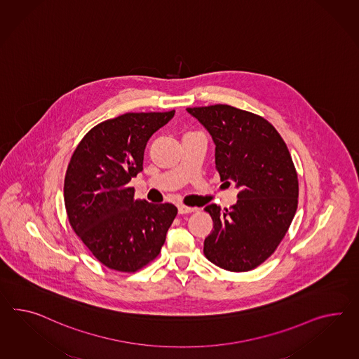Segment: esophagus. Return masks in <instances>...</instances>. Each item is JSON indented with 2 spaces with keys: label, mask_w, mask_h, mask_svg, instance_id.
Instances as JSON below:
<instances>
[{
  "label": "esophagus",
  "mask_w": 359,
  "mask_h": 359,
  "mask_svg": "<svg viewBox=\"0 0 359 359\" xmlns=\"http://www.w3.org/2000/svg\"><path fill=\"white\" fill-rule=\"evenodd\" d=\"M198 210L196 207H187V205H184V204H181V205H178V213L180 215H186V213H191V212H195Z\"/></svg>",
  "instance_id": "esophagus-1"
}]
</instances>
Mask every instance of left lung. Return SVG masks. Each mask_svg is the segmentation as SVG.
<instances>
[{
	"instance_id": "8db88e82",
	"label": "left lung",
	"mask_w": 359,
	"mask_h": 359,
	"mask_svg": "<svg viewBox=\"0 0 359 359\" xmlns=\"http://www.w3.org/2000/svg\"><path fill=\"white\" fill-rule=\"evenodd\" d=\"M215 142L221 181H233L238 201L229 210L210 204L213 230L205 257L230 272H248L271 257L285 237L298 205V177L277 130L251 111L216 104L187 108Z\"/></svg>"
}]
</instances>
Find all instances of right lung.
<instances>
[{"label":"right lung","instance_id":"right-lung-1","mask_svg":"<svg viewBox=\"0 0 359 359\" xmlns=\"http://www.w3.org/2000/svg\"><path fill=\"white\" fill-rule=\"evenodd\" d=\"M175 111L125 113L90 130L66 170L65 208L75 234L102 264L137 272L160 254L177 216L170 203L134 198L148 139Z\"/></svg>","mask_w":359,"mask_h":359}]
</instances>
